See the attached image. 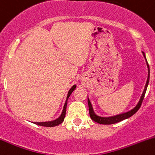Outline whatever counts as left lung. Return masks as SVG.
<instances>
[{"mask_svg":"<svg viewBox=\"0 0 155 155\" xmlns=\"http://www.w3.org/2000/svg\"><path fill=\"white\" fill-rule=\"evenodd\" d=\"M142 54H143L144 57H145V53H144V52H142ZM145 60H146V58H145ZM146 63H147V66H148V79H147L146 84H145V89H144L143 93H142V97H141V98H140V100H139L138 104L136 105V106L135 107L133 110H131L128 111V112H127V113H124V114H119V115H116V116H114V117H98V116H97L95 114H94V110H93V109H92V106H91V102H90V101L88 99V108H89V115H90V117L91 118V120H92L93 121L97 123V124H104V125L114 124H116V123L120 122V121L124 120L130 117L131 116H133V114H136V113L137 112L138 110L140 108L141 105H142V101H143L144 97H145V92H146V90H147V87H148V82H149L150 70H149V65H148V62H147V60H146Z\"/></svg>","mask_w":155,"mask_h":155,"instance_id":"1","label":"left lung"}]
</instances>
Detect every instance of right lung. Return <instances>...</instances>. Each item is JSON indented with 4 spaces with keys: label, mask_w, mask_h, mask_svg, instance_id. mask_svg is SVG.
Wrapping results in <instances>:
<instances>
[{
    "label": "right lung",
    "mask_w": 155,
    "mask_h": 155,
    "mask_svg": "<svg viewBox=\"0 0 155 155\" xmlns=\"http://www.w3.org/2000/svg\"><path fill=\"white\" fill-rule=\"evenodd\" d=\"M76 85H74L73 87H72L71 88H70V91H69L68 94H67V101H66L65 104H64V109H63V112H62V114H61V115L60 116V117H59V118H58V119L55 120L50 121V122L35 123V124H37V125H38V126H41V127H56V126H58V125H59V124H61V123H62L63 121H64V118H65L66 110H67V100H68V97H70V95L72 94V92H73V91H74V89H75V88H76Z\"/></svg>",
    "instance_id": "add662e5"
}]
</instances>
